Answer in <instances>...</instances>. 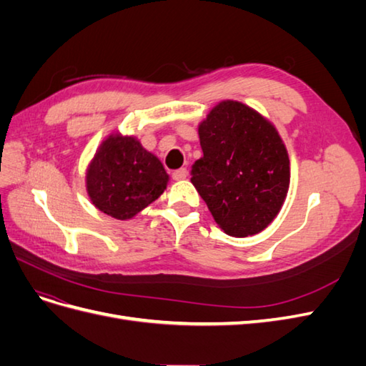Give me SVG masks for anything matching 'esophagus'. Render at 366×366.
<instances>
[{"label":"esophagus","mask_w":366,"mask_h":366,"mask_svg":"<svg viewBox=\"0 0 366 366\" xmlns=\"http://www.w3.org/2000/svg\"><path fill=\"white\" fill-rule=\"evenodd\" d=\"M172 177H174V180H177V182L186 180V179H187V171H186L184 168H182V169H177V171H174Z\"/></svg>","instance_id":"esophagus-1"}]
</instances>
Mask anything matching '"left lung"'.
I'll return each mask as SVG.
<instances>
[{
    "label": "left lung",
    "mask_w": 366,
    "mask_h": 366,
    "mask_svg": "<svg viewBox=\"0 0 366 366\" xmlns=\"http://www.w3.org/2000/svg\"><path fill=\"white\" fill-rule=\"evenodd\" d=\"M203 157L192 184L227 235H257L280 214L290 184V160L278 129L257 109L223 101L198 125Z\"/></svg>",
    "instance_id": "8db88e82"
}]
</instances>
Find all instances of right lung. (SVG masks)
Wrapping results in <instances>:
<instances>
[{
	"instance_id": "right-lung-1",
	"label": "right lung",
	"mask_w": 366,
	"mask_h": 366,
	"mask_svg": "<svg viewBox=\"0 0 366 366\" xmlns=\"http://www.w3.org/2000/svg\"><path fill=\"white\" fill-rule=\"evenodd\" d=\"M169 182L162 162L134 136L109 134L85 174L86 192L101 212L116 219L134 218L163 194Z\"/></svg>"
}]
</instances>
